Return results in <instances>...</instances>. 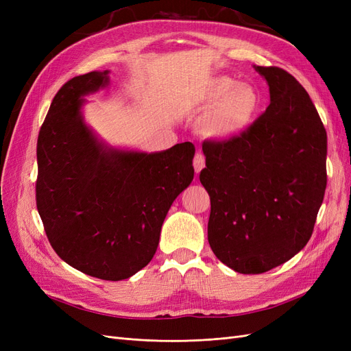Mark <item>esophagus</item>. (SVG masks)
Wrapping results in <instances>:
<instances>
[{
  "label": "esophagus",
  "instance_id": "obj_1",
  "mask_svg": "<svg viewBox=\"0 0 351 351\" xmlns=\"http://www.w3.org/2000/svg\"><path fill=\"white\" fill-rule=\"evenodd\" d=\"M193 167H195V171H196V174H199L202 169L205 168V156L202 155L200 152H197L196 155H195V159H193Z\"/></svg>",
  "mask_w": 351,
  "mask_h": 351
}]
</instances>
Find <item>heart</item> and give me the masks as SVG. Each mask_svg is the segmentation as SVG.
<instances>
[{
    "label": "heart",
    "mask_w": 351,
    "mask_h": 351,
    "mask_svg": "<svg viewBox=\"0 0 351 351\" xmlns=\"http://www.w3.org/2000/svg\"><path fill=\"white\" fill-rule=\"evenodd\" d=\"M199 104L210 111L200 121V132L208 139L228 141L252 124L261 108V95L250 83H237L228 76L212 79Z\"/></svg>",
    "instance_id": "heart-1"
}]
</instances>
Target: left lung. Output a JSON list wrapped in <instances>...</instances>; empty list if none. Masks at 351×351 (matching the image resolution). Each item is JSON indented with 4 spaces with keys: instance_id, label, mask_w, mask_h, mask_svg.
I'll list each match as a JSON object with an SVG mask.
<instances>
[{
    "instance_id": "left-lung-1",
    "label": "left lung",
    "mask_w": 351,
    "mask_h": 351,
    "mask_svg": "<svg viewBox=\"0 0 351 351\" xmlns=\"http://www.w3.org/2000/svg\"><path fill=\"white\" fill-rule=\"evenodd\" d=\"M271 104L228 141H206L200 183L210 197L208 241L240 274H262L309 241L326 189V132L290 73L254 67Z\"/></svg>"
}]
</instances>
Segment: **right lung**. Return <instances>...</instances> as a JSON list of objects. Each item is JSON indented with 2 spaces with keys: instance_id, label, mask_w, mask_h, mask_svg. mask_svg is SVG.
Instances as JSON below:
<instances>
[{
  "instance_id": "obj_1",
  "label": "right lung",
  "mask_w": 351,
  "mask_h": 351,
  "mask_svg": "<svg viewBox=\"0 0 351 351\" xmlns=\"http://www.w3.org/2000/svg\"><path fill=\"white\" fill-rule=\"evenodd\" d=\"M108 70L73 77L38 136L36 206L52 249L90 277L120 281L151 262L162 222L192 183L195 146L115 149L83 121V97L108 86Z\"/></svg>"
}]
</instances>
